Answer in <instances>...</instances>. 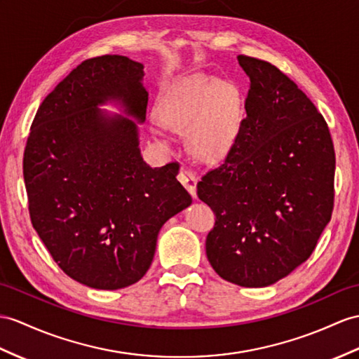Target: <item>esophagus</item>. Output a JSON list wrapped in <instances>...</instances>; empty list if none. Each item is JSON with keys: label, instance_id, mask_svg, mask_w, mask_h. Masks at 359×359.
Segmentation results:
<instances>
[{"label": "esophagus", "instance_id": "1", "mask_svg": "<svg viewBox=\"0 0 359 359\" xmlns=\"http://www.w3.org/2000/svg\"><path fill=\"white\" fill-rule=\"evenodd\" d=\"M180 182L187 189V191L191 195V198L196 199V184H198L196 175L189 169H181Z\"/></svg>", "mask_w": 359, "mask_h": 359}]
</instances>
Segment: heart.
<instances>
[{
  "instance_id": "heart-1",
  "label": "heart",
  "mask_w": 359,
  "mask_h": 359,
  "mask_svg": "<svg viewBox=\"0 0 359 359\" xmlns=\"http://www.w3.org/2000/svg\"><path fill=\"white\" fill-rule=\"evenodd\" d=\"M158 116L175 133H189L190 147L198 158L217 163L230 154L238 140L242 95L231 82L207 74L187 76L164 91ZM162 126L151 121V130L156 140L169 144L170 138Z\"/></svg>"
}]
</instances>
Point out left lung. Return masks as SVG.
<instances>
[{
	"label": "left lung",
	"mask_w": 359,
	"mask_h": 359,
	"mask_svg": "<svg viewBox=\"0 0 359 359\" xmlns=\"http://www.w3.org/2000/svg\"><path fill=\"white\" fill-rule=\"evenodd\" d=\"M250 79L247 117L225 163L198 182L216 215L205 252L224 280L264 287L309 259L334 208L329 128L290 77L238 56Z\"/></svg>",
	"instance_id": "obj_1"
}]
</instances>
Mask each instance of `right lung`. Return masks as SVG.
I'll list each match as a JSON object with an SVG mask.
<instances>
[{"label":"right lung","mask_w":359,"mask_h":359,"mask_svg":"<svg viewBox=\"0 0 359 359\" xmlns=\"http://www.w3.org/2000/svg\"><path fill=\"white\" fill-rule=\"evenodd\" d=\"M143 69L118 55L85 60L41 103L25 146L33 229L59 268L94 290L137 283L161 226L191 204L178 163L143 160Z\"/></svg>","instance_id":"right-lung-1"}]
</instances>
